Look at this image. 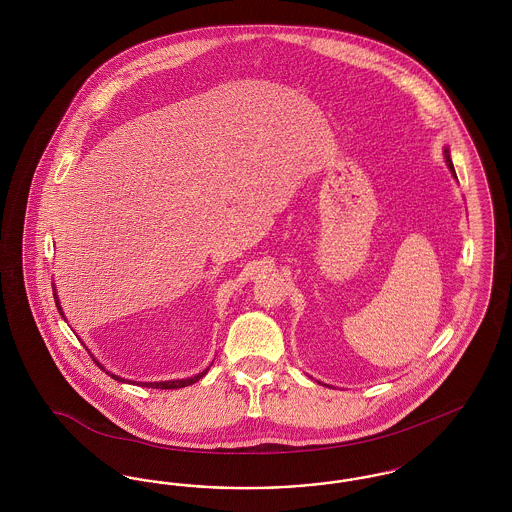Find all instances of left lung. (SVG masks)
<instances>
[{"instance_id": "obj_1", "label": "left lung", "mask_w": 512, "mask_h": 512, "mask_svg": "<svg viewBox=\"0 0 512 512\" xmlns=\"http://www.w3.org/2000/svg\"><path fill=\"white\" fill-rule=\"evenodd\" d=\"M443 157H445V163H447L449 171H451V174L457 178V174H455V167H453V161H451V155H449V147H443ZM328 388H330V386H328Z\"/></svg>"}]
</instances>
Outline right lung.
<instances>
[{
    "label": "right lung",
    "instance_id": "add662e5",
    "mask_svg": "<svg viewBox=\"0 0 512 512\" xmlns=\"http://www.w3.org/2000/svg\"><path fill=\"white\" fill-rule=\"evenodd\" d=\"M53 297H55V305H57V311H59V315L65 318V313H63V307H61V303H59V297H57V292H55V284H53ZM67 320V318H65ZM94 359V357H92ZM96 361V359H94ZM98 363V361H96ZM213 365V363H211ZM209 365V366H211ZM101 370H105L103 366L99 365ZM209 366L203 370V372H199V374H195V376H190V378H182V380H167V382H130V380H124L121 376H117V374H113V372H109V370H105L111 378H115L117 382H124V384H136V386H142V388H155V390H176V388H186V386H192L195 384L197 380H201L205 374H207V370H209Z\"/></svg>",
    "mask_w": 512,
    "mask_h": 512
}]
</instances>
